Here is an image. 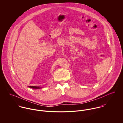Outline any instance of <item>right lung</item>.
Listing matches in <instances>:
<instances>
[{
    "instance_id": "1",
    "label": "right lung",
    "mask_w": 123,
    "mask_h": 123,
    "mask_svg": "<svg viewBox=\"0 0 123 123\" xmlns=\"http://www.w3.org/2000/svg\"><path fill=\"white\" fill-rule=\"evenodd\" d=\"M29 88H34V89H39V88H41L43 87H39V86H28Z\"/></svg>"
}]
</instances>
